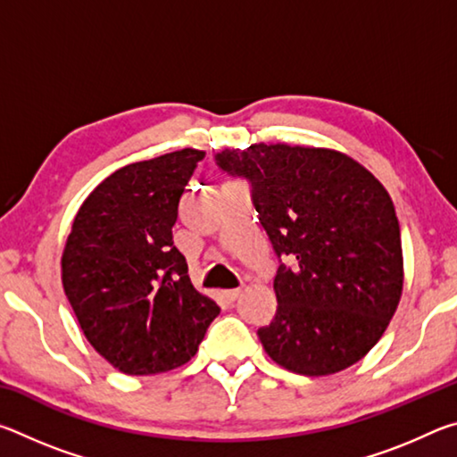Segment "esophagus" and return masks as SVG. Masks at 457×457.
<instances>
[{"mask_svg":"<svg viewBox=\"0 0 457 457\" xmlns=\"http://www.w3.org/2000/svg\"><path fill=\"white\" fill-rule=\"evenodd\" d=\"M239 296V290H223L221 292V298L226 300V303H234V300H237Z\"/></svg>","mask_w":457,"mask_h":457,"instance_id":"34e87169","label":"esophagus"}]
</instances>
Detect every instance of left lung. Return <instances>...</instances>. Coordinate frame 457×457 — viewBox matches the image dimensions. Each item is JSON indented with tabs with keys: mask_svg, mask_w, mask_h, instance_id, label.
<instances>
[{
	"mask_svg": "<svg viewBox=\"0 0 457 457\" xmlns=\"http://www.w3.org/2000/svg\"><path fill=\"white\" fill-rule=\"evenodd\" d=\"M215 163L252 183V201L280 264L278 308L258 330L276 365L335 375L373 349L403 292L395 205L349 154L286 143L226 149Z\"/></svg>",
	"mask_w": 457,
	"mask_h": 457,
	"instance_id": "obj_1",
	"label": "left lung"
}]
</instances>
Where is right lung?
Instances as JSON below:
<instances>
[{"label":"right lung","mask_w":457,"mask_h":457,"mask_svg":"<svg viewBox=\"0 0 457 457\" xmlns=\"http://www.w3.org/2000/svg\"><path fill=\"white\" fill-rule=\"evenodd\" d=\"M204 151L119 169L76 213L62 284L95 351L125 375H157L195 357L220 306L193 288L173 245L177 207Z\"/></svg>","instance_id":"1"}]
</instances>
